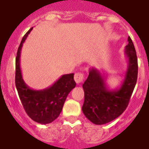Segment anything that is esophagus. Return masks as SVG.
I'll return each instance as SVG.
<instances>
[{"label": "esophagus", "mask_w": 149, "mask_h": 149, "mask_svg": "<svg viewBox=\"0 0 149 149\" xmlns=\"http://www.w3.org/2000/svg\"><path fill=\"white\" fill-rule=\"evenodd\" d=\"M74 81L77 84H80V83L84 81V73L82 72H77L74 74Z\"/></svg>", "instance_id": "1"}]
</instances>
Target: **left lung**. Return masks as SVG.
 Returning a JSON list of instances; mask_svg holds the SVG:
<instances>
[{
    "instance_id": "8db88e82",
    "label": "left lung",
    "mask_w": 149,
    "mask_h": 149,
    "mask_svg": "<svg viewBox=\"0 0 149 149\" xmlns=\"http://www.w3.org/2000/svg\"><path fill=\"white\" fill-rule=\"evenodd\" d=\"M125 54L128 59L127 72L119 89L109 90L106 77L96 68L89 69V76L83 84L84 102L82 111L90 122L104 125L116 119L128 105L138 74V63L135 48L131 37L127 39Z\"/></svg>"
}]
</instances>
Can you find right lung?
<instances>
[{"instance_id": "obj_1", "label": "right lung", "mask_w": 149, "mask_h": 149, "mask_svg": "<svg viewBox=\"0 0 149 149\" xmlns=\"http://www.w3.org/2000/svg\"><path fill=\"white\" fill-rule=\"evenodd\" d=\"M32 28L24 36L15 58V86L23 107L30 119L40 124H49L59 116L67 95L75 87L74 74H63L50 87L42 90L30 89L22 78L20 56L23 43Z\"/></svg>"}]
</instances>
